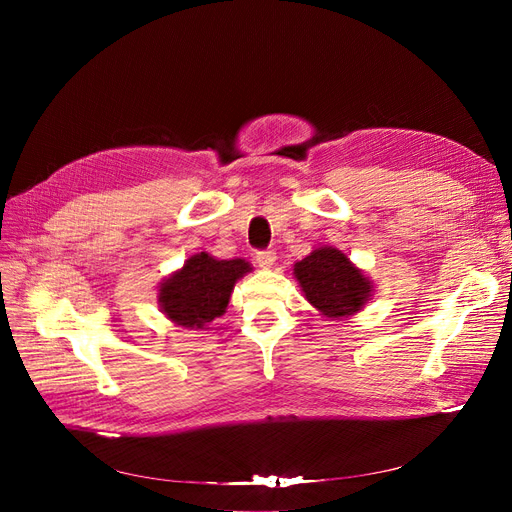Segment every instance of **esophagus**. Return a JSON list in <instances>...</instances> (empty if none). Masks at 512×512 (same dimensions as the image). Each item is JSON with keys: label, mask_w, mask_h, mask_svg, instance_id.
Returning <instances> with one entry per match:
<instances>
[{"label": "esophagus", "mask_w": 512, "mask_h": 512, "mask_svg": "<svg viewBox=\"0 0 512 512\" xmlns=\"http://www.w3.org/2000/svg\"><path fill=\"white\" fill-rule=\"evenodd\" d=\"M255 261H257L259 267H263V270H270V267H272L274 261H276V253H274V251H257Z\"/></svg>", "instance_id": "obj_1"}]
</instances>
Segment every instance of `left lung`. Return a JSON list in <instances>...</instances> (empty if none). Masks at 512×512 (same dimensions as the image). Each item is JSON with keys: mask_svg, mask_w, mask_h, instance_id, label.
<instances>
[{"mask_svg": "<svg viewBox=\"0 0 512 512\" xmlns=\"http://www.w3.org/2000/svg\"><path fill=\"white\" fill-rule=\"evenodd\" d=\"M305 299L330 319L357 315L373 297V282L346 253L336 247H317L292 265Z\"/></svg>", "mask_w": 512, "mask_h": 512, "instance_id": "left-lung-1", "label": "left lung"}]
</instances>
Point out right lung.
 <instances>
[{
    "instance_id": "right-lung-1",
    "label": "right lung",
    "mask_w": 512,
    "mask_h": 512,
    "mask_svg": "<svg viewBox=\"0 0 512 512\" xmlns=\"http://www.w3.org/2000/svg\"><path fill=\"white\" fill-rule=\"evenodd\" d=\"M253 272L247 259H218L205 251L184 261L157 286V305L172 324L203 330L226 313L234 284Z\"/></svg>"
}]
</instances>
